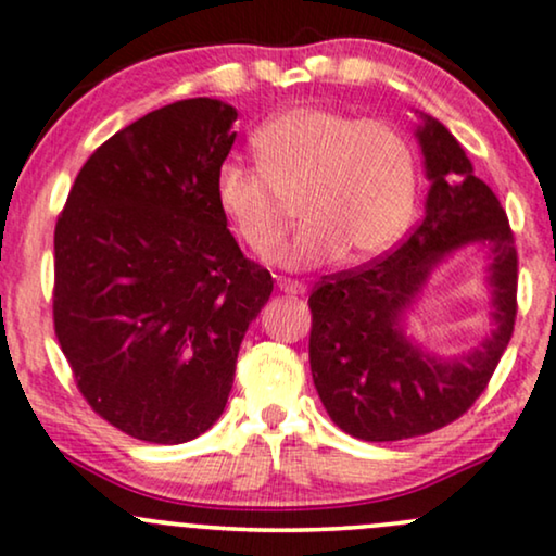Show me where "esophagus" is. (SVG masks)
I'll list each match as a JSON object with an SVG mask.
<instances>
[{
    "label": "esophagus",
    "mask_w": 556,
    "mask_h": 556,
    "mask_svg": "<svg viewBox=\"0 0 556 556\" xmlns=\"http://www.w3.org/2000/svg\"><path fill=\"white\" fill-rule=\"evenodd\" d=\"M277 287H279V292H285V294H305V285L294 282V279H279Z\"/></svg>",
    "instance_id": "esophagus-1"
}]
</instances>
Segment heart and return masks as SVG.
Listing matches in <instances>:
<instances>
[{
	"label": "heart",
	"mask_w": 556,
	"mask_h": 556,
	"mask_svg": "<svg viewBox=\"0 0 556 556\" xmlns=\"http://www.w3.org/2000/svg\"><path fill=\"white\" fill-rule=\"evenodd\" d=\"M258 168L226 159L215 172L217 207L245 249L269 258L287 233V202L305 226L277 256L290 271L318 269L349 251L367 262L392 249L418 200L410 140L384 121L326 108H290L254 132Z\"/></svg>",
	"instance_id": "1"
}]
</instances>
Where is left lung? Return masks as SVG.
<instances>
[{"label":"left lung","instance_id":"8db88e82","mask_svg":"<svg viewBox=\"0 0 556 556\" xmlns=\"http://www.w3.org/2000/svg\"><path fill=\"white\" fill-rule=\"evenodd\" d=\"M416 138L431 181L424 220L397 251L323 277L307 300L315 390L330 420L362 441L413 439L465 416L516 323L518 254L501 200L435 117L420 112ZM472 242L489 249L494 328L477 350L441 361L404 333V318L434 269Z\"/></svg>","mask_w":556,"mask_h":556}]
</instances>
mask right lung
Segmentation results:
<instances>
[{
    "instance_id": "add662e5",
    "label": "right lung",
    "mask_w": 556,
    "mask_h": 556,
    "mask_svg": "<svg viewBox=\"0 0 556 556\" xmlns=\"http://www.w3.org/2000/svg\"><path fill=\"white\" fill-rule=\"evenodd\" d=\"M236 117L210 97L149 112L91 153L55 223L63 356L91 410L149 444H185L220 418L274 290L217 207Z\"/></svg>"
}]
</instances>
